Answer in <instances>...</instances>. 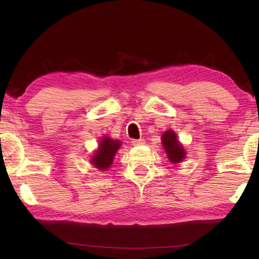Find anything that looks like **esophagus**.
<instances>
[{"mask_svg":"<svg viewBox=\"0 0 259 259\" xmlns=\"http://www.w3.org/2000/svg\"><path fill=\"white\" fill-rule=\"evenodd\" d=\"M131 143H133L134 146H140V145H144V144H145L144 139H133L131 140Z\"/></svg>","mask_w":259,"mask_h":259,"instance_id":"obj_1","label":"esophagus"}]
</instances>
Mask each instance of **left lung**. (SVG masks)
Returning <instances> with one entry per match:
<instances>
[{
    "label": "left lung",
    "mask_w": 259,
    "mask_h": 259,
    "mask_svg": "<svg viewBox=\"0 0 259 259\" xmlns=\"http://www.w3.org/2000/svg\"><path fill=\"white\" fill-rule=\"evenodd\" d=\"M162 144H163L165 153L168 154V159L172 163H179L185 157V151L179 144L177 136L174 131H165L162 136Z\"/></svg>",
    "instance_id": "1"
}]
</instances>
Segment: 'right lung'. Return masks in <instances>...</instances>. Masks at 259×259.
<instances>
[{
    "label": "right lung",
    "instance_id": "1",
    "mask_svg": "<svg viewBox=\"0 0 259 259\" xmlns=\"http://www.w3.org/2000/svg\"><path fill=\"white\" fill-rule=\"evenodd\" d=\"M119 140H114L112 138L104 137L103 140H100L98 151H96L95 155L93 156V163L96 168L100 170H106L108 166L112 164L114 155L120 148Z\"/></svg>",
    "mask_w": 259,
    "mask_h": 259
}]
</instances>
